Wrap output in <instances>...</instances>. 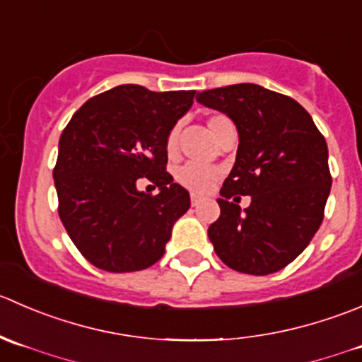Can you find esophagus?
Wrapping results in <instances>:
<instances>
[{
	"instance_id": "obj_1",
	"label": "esophagus",
	"mask_w": 362,
	"mask_h": 362,
	"mask_svg": "<svg viewBox=\"0 0 362 362\" xmlns=\"http://www.w3.org/2000/svg\"><path fill=\"white\" fill-rule=\"evenodd\" d=\"M199 204H200V197L192 195V206H199Z\"/></svg>"
}]
</instances>
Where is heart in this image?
I'll return each instance as SVG.
<instances>
[{
    "mask_svg": "<svg viewBox=\"0 0 362 362\" xmlns=\"http://www.w3.org/2000/svg\"><path fill=\"white\" fill-rule=\"evenodd\" d=\"M207 128H209L211 134L216 137V141L220 139V135L223 134L225 128L228 124H232V121L228 119L225 114H211L207 117ZM180 134L181 127L180 124H174L169 130L165 137V153L169 155V158H174L177 155V146H180ZM221 170L218 167H206L199 165V163H185L176 170V181L180 182L182 188L189 189L193 193H206L209 192L214 186V182L220 180Z\"/></svg>",
    "mask_w": 362,
    "mask_h": 362,
    "instance_id": "obj_1",
    "label": "heart"
}]
</instances>
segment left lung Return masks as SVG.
Masks as SVG:
<instances>
[{
	"label": "left lung",
	"mask_w": 362,
	"mask_h": 362,
	"mask_svg": "<svg viewBox=\"0 0 362 362\" xmlns=\"http://www.w3.org/2000/svg\"><path fill=\"white\" fill-rule=\"evenodd\" d=\"M197 100L235 123V163L220 189V218L207 228L221 262L255 276L276 273L310 245L331 192L327 144L294 98L257 84L207 89ZM250 194L245 214L235 204ZM235 202L230 203V199Z\"/></svg>",
	"instance_id": "obj_1"
}]
</instances>
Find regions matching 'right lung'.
<instances>
[{
    "label": "right lung",
    "instance_id": "add662e5",
    "mask_svg": "<svg viewBox=\"0 0 362 362\" xmlns=\"http://www.w3.org/2000/svg\"><path fill=\"white\" fill-rule=\"evenodd\" d=\"M193 96L116 86L89 98L64 127L52 170L58 213L78 252L98 269L141 271L165 253L174 221L189 207V193L165 170V137ZM141 179L160 192H139Z\"/></svg>",
    "mask_w": 362,
    "mask_h": 362
}]
</instances>
